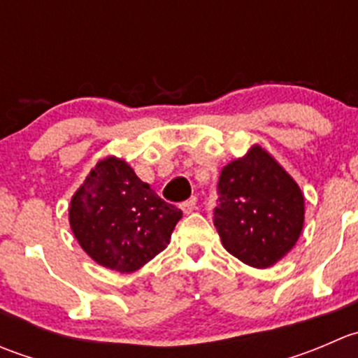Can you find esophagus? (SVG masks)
I'll use <instances>...</instances> for the list:
<instances>
[{
    "mask_svg": "<svg viewBox=\"0 0 358 358\" xmlns=\"http://www.w3.org/2000/svg\"><path fill=\"white\" fill-rule=\"evenodd\" d=\"M180 208H182V211L185 213V215H190V213L196 209V199H189V201L182 202V204H180Z\"/></svg>",
    "mask_w": 358,
    "mask_h": 358,
    "instance_id": "esophagus-1",
    "label": "esophagus"
}]
</instances>
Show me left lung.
<instances>
[{"label":"left lung","instance_id":"obj_1","mask_svg":"<svg viewBox=\"0 0 358 358\" xmlns=\"http://www.w3.org/2000/svg\"><path fill=\"white\" fill-rule=\"evenodd\" d=\"M305 223V197L268 150L252 145L223 166L215 227L223 248L255 268H268L294 248Z\"/></svg>","mask_w":358,"mask_h":358}]
</instances>
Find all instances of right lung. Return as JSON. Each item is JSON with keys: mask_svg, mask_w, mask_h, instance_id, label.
<instances>
[{"mask_svg": "<svg viewBox=\"0 0 358 358\" xmlns=\"http://www.w3.org/2000/svg\"><path fill=\"white\" fill-rule=\"evenodd\" d=\"M182 211L115 156L95 164L69 206L79 246L99 265L131 273L164 251Z\"/></svg>", "mask_w": 358, "mask_h": 358, "instance_id": "obj_1", "label": "right lung"}]
</instances>
